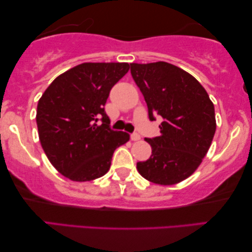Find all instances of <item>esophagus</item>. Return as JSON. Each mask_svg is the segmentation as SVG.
Returning <instances> with one entry per match:
<instances>
[{"mask_svg":"<svg viewBox=\"0 0 252 252\" xmlns=\"http://www.w3.org/2000/svg\"><path fill=\"white\" fill-rule=\"evenodd\" d=\"M130 139L131 141H139V139H141V135H139L138 133H133L130 135Z\"/></svg>","mask_w":252,"mask_h":252,"instance_id":"obj_1","label":"esophagus"}]
</instances>
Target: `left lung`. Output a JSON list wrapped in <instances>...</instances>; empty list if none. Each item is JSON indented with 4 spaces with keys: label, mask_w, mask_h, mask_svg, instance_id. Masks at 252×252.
<instances>
[{
    "label": "left lung",
    "mask_w": 252,
    "mask_h": 252,
    "mask_svg": "<svg viewBox=\"0 0 252 252\" xmlns=\"http://www.w3.org/2000/svg\"><path fill=\"white\" fill-rule=\"evenodd\" d=\"M130 73L145 99L150 121L163 118L160 135L145 138L152 155L137 163L139 174L155 184L182 182L211 146L217 128L212 101L194 77L174 64L130 63Z\"/></svg>",
    "instance_id": "left-lung-1"
}]
</instances>
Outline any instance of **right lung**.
I'll return each instance as SVG.
<instances>
[{"instance_id": "right-lung-1", "label": "right lung", "mask_w": 252, "mask_h": 252, "mask_svg": "<svg viewBox=\"0 0 252 252\" xmlns=\"http://www.w3.org/2000/svg\"><path fill=\"white\" fill-rule=\"evenodd\" d=\"M126 63H86L57 77L36 108L41 146L63 176L87 182L108 172L129 134L110 128L105 104L111 88L128 72ZM100 119L102 125L96 122Z\"/></svg>"}]
</instances>
